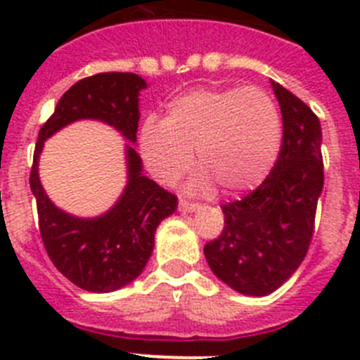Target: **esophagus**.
I'll return each instance as SVG.
<instances>
[{"label":"esophagus","mask_w":360,"mask_h":360,"mask_svg":"<svg viewBox=\"0 0 360 360\" xmlns=\"http://www.w3.org/2000/svg\"><path fill=\"white\" fill-rule=\"evenodd\" d=\"M200 207H202L200 203L189 202V200H180V203H178V209L184 212H195V211H198Z\"/></svg>","instance_id":"esophagus-1"}]
</instances>
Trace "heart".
Instances as JSON below:
<instances>
[{"instance_id": "obj_1", "label": "heart", "mask_w": 360, "mask_h": 360, "mask_svg": "<svg viewBox=\"0 0 360 360\" xmlns=\"http://www.w3.org/2000/svg\"><path fill=\"white\" fill-rule=\"evenodd\" d=\"M281 115L269 94L257 88H200L173 98L165 119L148 117L139 146L149 173L174 184L193 164L225 193H243L269 176L281 149Z\"/></svg>"}]
</instances>
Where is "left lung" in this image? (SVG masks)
Returning <instances> with one entry per match:
<instances>
[{"mask_svg":"<svg viewBox=\"0 0 360 360\" xmlns=\"http://www.w3.org/2000/svg\"><path fill=\"white\" fill-rule=\"evenodd\" d=\"M272 88L283 117L278 160L256 191L221 205L224 231L203 247L216 278L259 297L278 290L307 256L324 182L319 119L279 82Z\"/></svg>","mask_w":360,"mask_h":360,"instance_id":"1","label":"left lung"}]
</instances>
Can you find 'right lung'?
I'll use <instances>...</instances> for the list:
<instances>
[{"instance_id": "1", "label": "right lung", "mask_w": 360, "mask_h": 360, "mask_svg": "<svg viewBox=\"0 0 360 360\" xmlns=\"http://www.w3.org/2000/svg\"><path fill=\"white\" fill-rule=\"evenodd\" d=\"M144 88V79L128 72L81 79L63 95L39 129L30 189L36 196L41 238L56 269L82 290L104 294L139 278L155 247L157 227L173 214L178 198L142 174L141 157L128 144V184L119 202L103 216L77 218L57 209L46 196L39 182V155L49 136L81 119L103 120L135 144L139 95Z\"/></svg>"}]
</instances>
